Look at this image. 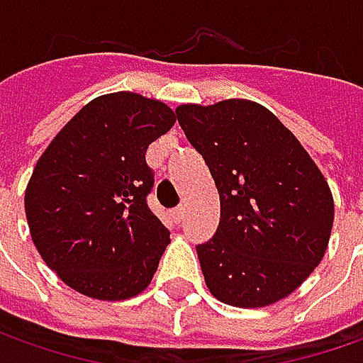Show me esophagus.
<instances>
[{
    "label": "esophagus",
    "instance_id": "1",
    "mask_svg": "<svg viewBox=\"0 0 363 363\" xmlns=\"http://www.w3.org/2000/svg\"><path fill=\"white\" fill-rule=\"evenodd\" d=\"M172 216H174L175 222H182V220H184V216H186V208H184V206H177Z\"/></svg>",
    "mask_w": 363,
    "mask_h": 363
}]
</instances>
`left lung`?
<instances>
[{"mask_svg":"<svg viewBox=\"0 0 363 363\" xmlns=\"http://www.w3.org/2000/svg\"><path fill=\"white\" fill-rule=\"evenodd\" d=\"M177 121L214 177L220 226L198 246L218 301L257 309L289 297L323 260L333 226L328 179L267 106L179 105Z\"/></svg>","mask_w":363,"mask_h":363,"instance_id":"1","label":"left lung"}]
</instances>
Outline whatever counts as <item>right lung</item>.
I'll list each match as a JSON object with an SVG mask.
<instances>
[{"mask_svg": "<svg viewBox=\"0 0 363 363\" xmlns=\"http://www.w3.org/2000/svg\"><path fill=\"white\" fill-rule=\"evenodd\" d=\"M175 113L129 91L92 99L50 141L26 186V218L42 260L77 293L125 301L143 293L169 232L147 206L145 151Z\"/></svg>", "mask_w": 363, "mask_h": 363, "instance_id": "right-lung-1", "label": "right lung"}]
</instances>
